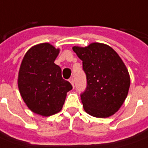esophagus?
<instances>
[{
	"mask_svg": "<svg viewBox=\"0 0 148 148\" xmlns=\"http://www.w3.org/2000/svg\"><path fill=\"white\" fill-rule=\"evenodd\" d=\"M69 82H70V83L72 84V86H73V87H74V78H70V79H69Z\"/></svg>",
	"mask_w": 148,
	"mask_h": 148,
	"instance_id": "obj_1",
	"label": "esophagus"
}]
</instances>
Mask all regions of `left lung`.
<instances>
[{
    "label": "left lung",
    "mask_w": 148,
    "mask_h": 148,
    "mask_svg": "<svg viewBox=\"0 0 148 148\" xmlns=\"http://www.w3.org/2000/svg\"><path fill=\"white\" fill-rule=\"evenodd\" d=\"M73 50L82 61L87 78L80 95L84 110L95 117L112 116L124 103L130 84L123 61L111 47L99 43Z\"/></svg>",
    "instance_id": "8db88e82"
}]
</instances>
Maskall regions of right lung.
Instances as JSON below:
<instances>
[{"label":"right lung","mask_w":148,"mask_h":148,"mask_svg":"<svg viewBox=\"0 0 148 148\" xmlns=\"http://www.w3.org/2000/svg\"><path fill=\"white\" fill-rule=\"evenodd\" d=\"M58 53L59 49L48 43L36 45L28 50L20 66V94L28 108L42 116L60 112L66 93L73 88L54 63Z\"/></svg>","instance_id":"obj_1"}]
</instances>
